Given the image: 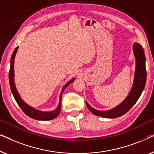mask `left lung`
Segmentation results:
<instances>
[{
    "label": "left lung",
    "instance_id": "obj_1",
    "mask_svg": "<svg viewBox=\"0 0 154 154\" xmlns=\"http://www.w3.org/2000/svg\"><path fill=\"white\" fill-rule=\"evenodd\" d=\"M132 49L135 57V71H134L133 85L128 97L115 108L107 111L97 110L85 102L88 109L93 114L106 119L120 117L127 113L140 98L141 94L144 90L146 81V71L145 66L146 58H145L144 49L140 44L134 43L132 45Z\"/></svg>",
    "mask_w": 154,
    "mask_h": 154
}]
</instances>
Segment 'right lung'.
Segmentation results:
<instances>
[{"mask_svg":"<svg viewBox=\"0 0 154 154\" xmlns=\"http://www.w3.org/2000/svg\"><path fill=\"white\" fill-rule=\"evenodd\" d=\"M19 47H17L14 49L13 53L12 54L11 60H10V68L9 71V82H10V89H11L12 93L13 94L14 100H16L17 103L19 105V106L20 107L21 109L24 111V113L28 116L31 117V119L38 120V121H50V120H52L57 116L60 114V110H61V101H62V92L65 90L67 86H69L70 84L73 82L74 79H71V81H69L66 85L64 86V88H62V92L60 96V101H59V104L55 110L52 111H42L37 110L33 107L29 106L26 103H25L22 98L20 97V95L19 94L17 90L16 89L15 84H14V60L15 57L16 53L17 52Z\"/></svg>","mask_w":154,"mask_h":154,"instance_id":"obj_1","label":"right lung"}]
</instances>
